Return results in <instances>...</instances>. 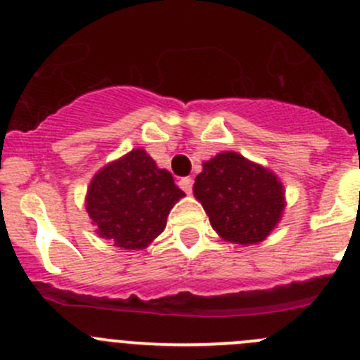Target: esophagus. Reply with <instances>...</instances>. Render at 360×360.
<instances>
[{
  "label": "esophagus",
  "mask_w": 360,
  "mask_h": 360,
  "mask_svg": "<svg viewBox=\"0 0 360 360\" xmlns=\"http://www.w3.org/2000/svg\"><path fill=\"white\" fill-rule=\"evenodd\" d=\"M179 186L183 188L186 193H191V188H193V179H191V177H183V179L179 181Z\"/></svg>",
  "instance_id": "obj_1"
}]
</instances>
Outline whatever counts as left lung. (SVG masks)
I'll return each mask as SVG.
<instances>
[{
	"label": "left lung",
	"instance_id": "1",
	"mask_svg": "<svg viewBox=\"0 0 360 360\" xmlns=\"http://www.w3.org/2000/svg\"><path fill=\"white\" fill-rule=\"evenodd\" d=\"M202 165L193 195L210 226L231 244L263 242L284 216L285 190L277 174L235 151H221Z\"/></svg>",
	"mask_w": 360,
	"mask_h": 360
}]
</instances>
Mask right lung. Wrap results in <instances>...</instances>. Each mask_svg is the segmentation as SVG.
Wrapping results in <instances>:
<instances>
[{"mask_svg": "<svg viewBox=\"0 0 360 360\" xmlns=\"http://www.w3.org/2000/svg\"><path fill=\"white\" fill-rule=\"evenodd\" d=\"M183 197L172 174L136 148L97 170L85 207L99 237L116 248L141 250L165 230L167 216Z\"/></svg>", "mask_w": 360, "mask_h": 360, "instance_id": "1", "label": "right lung"}]
</instances>
